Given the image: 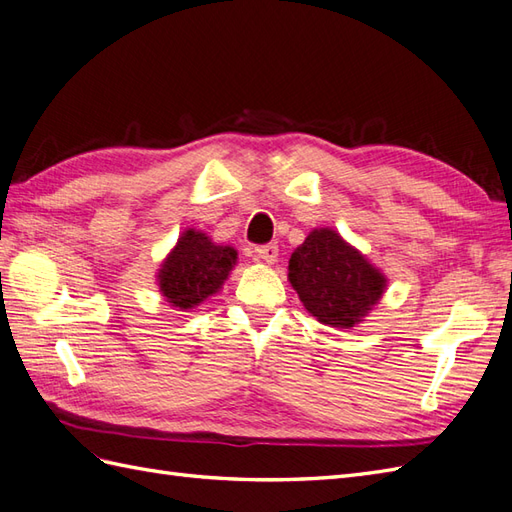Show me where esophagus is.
<instances>
[{"mask_svg": "<svg viewBox=\"0 0 512 512\" xmlns=\"http://www.w3.org/2000/svg\"><path fill=\"white\" fill-rule=\"evenodd\" d=\"M279 257V246L277 244H264L257 248V259L264 261V264H274Z\"/></svg>", "mask_w": 512, "mask_h": 512, "instance_id": "esophagus-1", "label": "esophagus"}]
</instances>
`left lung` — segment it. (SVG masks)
<instances>
[{
	"mask_svg": "<svg viewBox=\"0 0 512 512\" xmlns=\"http://www.w3.org/2000/svg\"><path fill=\"white\" fill-rule=\"evenodd\" d=\"M300 303L322 324L352 329L387 290L385 274L333 229H313L287 266Z\"/></svg>",
	"mask_w": 512,
	"mask_h": 512,
	"instance_id": "obj_1",
	"label": "left lung"
}]
</instances>
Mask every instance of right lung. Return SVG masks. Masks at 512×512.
<instances>
[{"instance_id": "add662e5", "label": "right lung", "mask_w": 512, "mask_h": 512, "mask_svg": "<svg viewBox=\"0 0 512 512\" xmlns=\"http://www.w3.org/2000/svg\"><path fill=\"white\" fill-rule=\"evenodd\" d=\"M235 261L238 251L233 246L214 244L205 233L188 229L162 261L157 285L170 305L192 309L220 290Z\"/></svg>"}]
</instances>
